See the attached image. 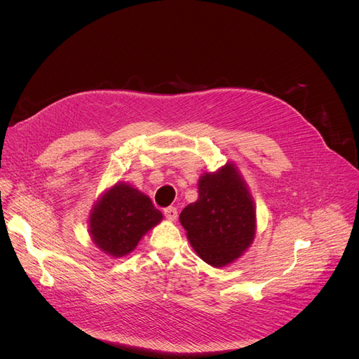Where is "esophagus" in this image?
<instances>
[{
    "mask_svg": "<svg viewBox=\"0 0 359 359\" xmlns=\"http://www.w3.org/2000/svg\"><path fill=\"white\" fill-rule=\"evenodd\" d=\"M164 215L170 221H176L177 219V210L175 208V206H168V208L164 210Z\"/></svg>",
    "mask_w": 359,
    "mask_h": 359,
    "instance_id": "34e87169",
    "label": "esophagus"
}]
</instances>
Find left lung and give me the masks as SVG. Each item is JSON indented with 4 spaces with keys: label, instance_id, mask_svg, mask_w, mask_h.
Segmentation results:
<instances>
[{
    "label": "left lung",
    "instance_id": "left-lung-1",
    "mask_svg": "<svg viewBox=\"0 0 359 359\" xmlns=\"http://www.w3.org/2000/svg\"><path fill=\"white\" fill-rule=\"evenodd\" d=\"M196 255L214 268L243 256L255 240L256 206L238 167L227 161L198 180V199L179 215Z\"/></svg>",
    "mask_w": 359,
    "mask_h": 359
}]
</instances>
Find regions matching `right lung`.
Returning a JSON list of instances; mask_svg holds the SVG:
<instances>
[{"label":"right lung","instance_id":"right-lung-1","mask_svg":"<svg viewBox=\"0 0 359 359\" xmlns=\"http://www.w3.org/2000/svg\"><path fill=\"white\" fill-rule=\"evenodd\" d=\"M163 219L149 196L125 182H116L93 203L88 234L102 253L121 259L134 252L140 240Z\"/></svg>","mask_w":359,"mask_h":359}]
</instances>
